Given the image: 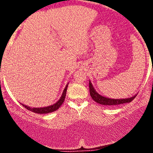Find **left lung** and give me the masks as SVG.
<instances>
[{"label": "left lung", "mask_w": 153, "mask_h": 153, "mask_svg": "<svg viewBox=\"0 0 153 153\" xmlns=\"http://www.w3.org/2000/svg\"><path fill=\"white\" fill-rule=\"evenodd\" d=\"M89 92H90V95L92 97V99L95 101L96 103L100 104H102L104 106H114V105H119V104H125V103H129L135 99L137 95L135 96H132V98H125V99H112V98H105V97L102 96V95H99L97 93L96 91L92 86V84L89 81Z\"/></svg>", "instance_id": "8db88e82"}]
</instances>
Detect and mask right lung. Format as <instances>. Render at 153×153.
Listing matches in <instances>:
<instances>
[{
	"instance_id": "obj_1",
	"label": "right lung",
	"mask_w": 153,
	"mask_h": 153,
	"mask_svg": "<svg viewBox=\"0 0 153 153\" xmlns=\"http://www.w3.org/2000/svg\"><path fill=\"white\" fill-rule=\"evenodd\" d=\"M67 86H68V84L66 86L65 89H64L62 95H61L59 101H58L56 104H53V105L47 106V107H43V108H31L29 107V106L24 105V104H22V105L24 106L26 109H28V110L38 114H46V113H49V112H54V111H56L57 109H59L60 106L62 105V104L64 103V99H65V97H66V93H67Z\"/></svg>"
}]
</instances>
